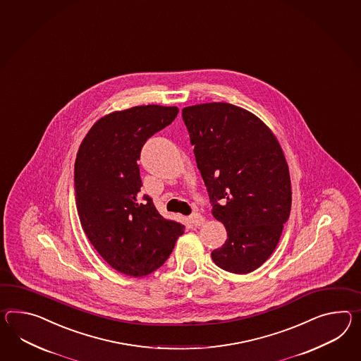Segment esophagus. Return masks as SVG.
I'll return each mask as SVG.
<instances>
[{"mask_svg":"<svg viewBox=\"0 0 361 361\" xmlns=\"http://www.w3.org/2000/svg\"><path fill=\"white\" fill-rule=\"evenodd\" d=\"M189 220H190V223L195 226V227H198V226H201L203 224V221H204V218H203L202 215L200 214V212H194L190 216H189Z\"/></svg>","mask_w":361,"mask_h":361,"instance_id":"obj_1","label":"esophagus"}]
</instances>
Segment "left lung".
<instances>
[{
    "label": "left lung",
    "mask_w": 361,
    "mask_h": 361,
    "mask_svg": "<svg viewBox=\"0 0 361 361\" xmlns=\"http://www.w3.org/2000/svg\"><path fill=\"white\" fill-rule=\"evenodd\" d=\"M183 120L212 215L227 229L212 261L233 274L271 255L290 218V172L281 145L258 117L228 103L186 106Z\"/></svg>",
    "instance_id": "1"
}]
</instances>
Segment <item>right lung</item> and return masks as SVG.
<instances>
[{
  "label": "right lung",
  "instance_id": "right-lung-1",
  "mask_svg": "<svg viewBox=\"0 0 361 361\" xmlns=\"http://www.w3.org/2000/svg\"><path fill=\"white\" fill-rule=\"evenodd\" d=\"M177 106H133L100 118L80 143L74 192L80 224L106 264L143 276L167 261L184 226L141 197L138 159L146 141L176 118Z\"/></svg>",
  "mask_w": 361,
  "mask_h": 361
}]
</instances>
